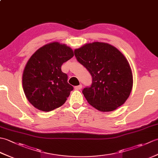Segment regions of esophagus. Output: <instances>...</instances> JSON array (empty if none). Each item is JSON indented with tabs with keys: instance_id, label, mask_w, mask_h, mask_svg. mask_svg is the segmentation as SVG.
<instances>
[{
	"instance_id": "esophagus-1",
	"label": "esophagus",
	"mask_w": 158,
	"mask_h": 158,
	"mask_svg": "<svg viewBox=\"0 0 158 158\" xmlns=\"http://www.w3.org/2000/svg\"><path fill=\"white\" fill-rule=\"evenodd\" d=\"M82 88V85L80 84L79 85H77L75 87V89L77 90H79V89H81Z\"/></svg>"
}]
</instances>
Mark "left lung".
I'll use <instances>...</instances> for the list:
<instances>
[{
  "label": "left lung",
  "instance_id": "1",
  "mask_svg": "<svg viewBox=\"0 0 158 158\" xmlns=\"http://www.w3.org/2000/svg\"><path fill=\"white\" fill-rule=\"evenodd\" d=\"M75 55L92 77L91 86L82 91L90 105L109 112L126 101L133 76L128 61L119 49L109 43L93 42L75 49Z\"/></svg>",
  "mask_w": 158,
  "mask_h": 158
}]
</instances>
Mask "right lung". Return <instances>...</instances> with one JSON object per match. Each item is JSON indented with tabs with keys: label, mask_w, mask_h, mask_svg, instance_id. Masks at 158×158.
Masks as SVG:
<instances>
[{
	"label": "right lung",
	"mask_w": 158,
	"mask_h": 158,
	"mask_svg": "<svg viewBox=\"0 0 158 158\" xmlns=\"http://www.w3.org/2000/svg\"><path fill=\"white\" fill-rule=\"evenodd\" d=\"M73 56L69 46L52 42L30 58L23 69L22 85L26 98L36 109L48 112L64 104L73 87L61 66Z\"/></svg>",
	"instance_id": "right-lung-1"
}]
</instances>
